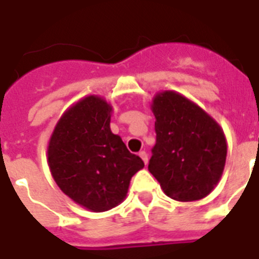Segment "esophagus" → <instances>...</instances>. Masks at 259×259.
I'll return each instance as SVG.
<instances>
[{
  "label": "esophagus",
  "instance_id": "esophagus-1",
  "mask_svg": "<svg viewBox=\"0 0 259 259\" xmlns=\"http://www.w3.org/2000/svg\"><path fill=\"white\" fill-rule=\"evenodd\" d=\"M139 155H140V157H141V159H143V161H144V163L148 164V154H146V152H144V150H143V152L139 153Z\"/></svg>",
  "mask_w": 259,
  "mask_h": 259
}]
</instances>
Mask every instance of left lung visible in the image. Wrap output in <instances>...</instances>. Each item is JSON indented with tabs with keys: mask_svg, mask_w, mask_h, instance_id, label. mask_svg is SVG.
Here are the masks:
<instances>
[{
	"mask_svg": "<svg viewBox=\"0 0 259 259\" xmlns=\"http://www.w3.org/2000/svg\"><path fill=\"white\" fill-rule=\"evenodd\" d=\"M157 143L148 170L170 198L206 197L217 187L227 158L221 125L197 104L174 91L153 97Z\"/></svg>",
	"mask_w": 259,
	"mask_h": 259,
	"instance_id": "1",
	"label": "left lung"
}]
</instances>
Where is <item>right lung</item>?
Masks as SVG:
<instances>
[{
  "instance_id": "1",
  "label": "right lung",
  "mask_w": 259,
  "mask_h": 259,
  "mask_svg": "<svg viewBox=\"0 0 259 259\" xmlns=\"http://www.w3.org/2000/svg\"><path fill=\"white\" fill-rule=\"evenodd\" d=\"M111 111L100 96L81 98L59 118L48 145V164L59 189L95 212L122 203L132 176L144 167L110 130Z\"/></svg>"
}]
</instances>
